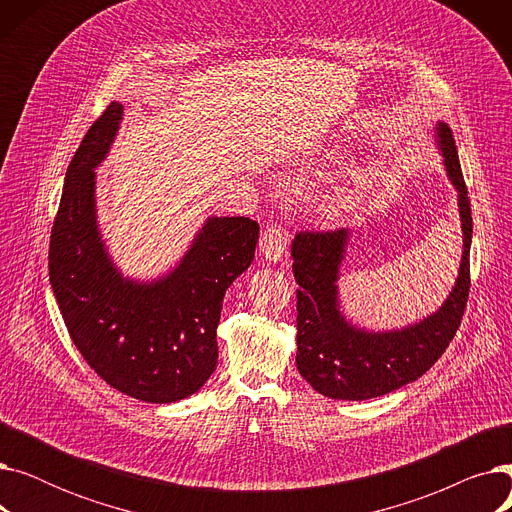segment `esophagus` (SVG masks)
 Returning <instances> with one entry per match:
<instances>
[{"label":"esophagus","instance_id":"esophagus-1","mask_svg":"<svg viewBox=\"0 0 512 512\" xmlns=\"http://www.w3.org/2000/svg\"><path fill=\"white\" fill-rule=\"evenodd\" d=\"M286 245H288V232L280 224H270L259 238L261 255L267 261H274V263L286 257Z\"/></svg>","mask_w":512,"mask_h":512}]
</instances>
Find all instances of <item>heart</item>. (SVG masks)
<instances>
[{
    "label": "heart",
    "instance_id": "heart-1",
    "mask_svg": "<svg viewBox=\"0 0 512 512\" xmlns=\"http://www.w3.org/2000/svg\"><path fill=\"white\" fill-rule=\"evenodd\" d=\"M361 188H363V182H361L359 178L346 180L344 184H340V186L336 188L330 201H332V205H334L336 209H344V207L355 203V199H357L359 193H361Z\"/></svg>",
    "mask_w": 512,
    "mask_h": 512
}]
</instances>
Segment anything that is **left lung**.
Masks as SVG:
<instances>
[{
    "mask_svg": "<svg viewBox=\"0 0 512 512\" xmlns=\"http://www.w3.org/2000/svg\"><path fill=\"white\" fill-rule=\"evenodd\" d=\"M436 145L456 191L463 230L459 276L438 311L400 330L355 326L340 307L338 280L351 230L299 232L292 240L297 290V367L303 378L334 400H367L394 392L432 367L461 326L469 297L471 203L448 124L438 122Z\"/></svg>",
    "mask_w": 512,
    "mask_h": 512,
    "instance_id": "left-lung-1",
    "label": "left lung"
}]
</instances>
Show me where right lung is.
<instances>
[{
	"instance_id": "1",
	"label": "right lung",
	"mask_w": 512,
	"mask_h": 512,
	"mask_svg": "<svg viewBox=\"0 0 512 512\" xmlns=\"http://www.w3.org/2000/svg\"><path fill=\"white\" fill-rule=\"evenodd\" d=\"M122 116L120 103L107 105L70 161L51 228L49 282L72 342L99 378L166 405L201 390L215 371L224 294L251 265L259 224L211 215L170 272L126 278L105 247L95 197V168Z\"/></svg>"
}]
</instances>
